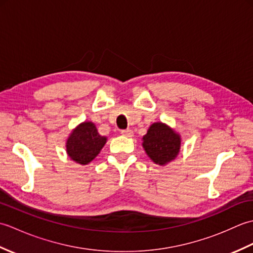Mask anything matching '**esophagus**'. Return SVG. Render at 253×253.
Returning <instances> with one entry per match:
<instances>
[{"label":"esophagus","instance_id":"obj_1","mask_svg":"<svg viewBox=\"0 0 253 253\" xmlns=\"http://www.w3.org/2000/svg\"><path fill=\"white\" fill-rule=\"evenodd\" d=\"M121 133H122L123 136L128 137V138H130V137H132V136H133V131H132L131 129H125V130H121Z\"/></svg>","mask_w":253,"mask_h":253}]
</instances>
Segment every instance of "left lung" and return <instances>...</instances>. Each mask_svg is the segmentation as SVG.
I'll list each match as a JSON object with an SVG mask.
<instances>
[{
    "instance_id": "8db88e82",
    "label": "left lung",
    "mask_w": 253,
    "mask_h": 253,
    "mask_svg": "<svg viewBox=\"0 0 253 253\" xmlns=\"http://www.w3.org/2000/svg\"><path fill=\"white\" fill-rule=\"evenodd\" d=\"M142 140L144 151L155 164H168L179 153L180 136L163 123L152 124Z\"/></svg>"
}]
</instances>
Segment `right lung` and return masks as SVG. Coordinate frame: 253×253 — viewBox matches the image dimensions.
<instances>
[{"label": "right lung", "mask_w": 253, "mask_h": 253, "mask_svg": "<svg viewBox=\"0 0 253 253\" xmlns=\"http://www.w3.org/2000/svg\"><path fill=\"white\" fill-rule=\"evenodd\" d=\"M106 143V137L101 136L92 122H84L69 135L66 141V152L75 162L89 164Z\"/></svg>", "instance_id": "add662e5"}]
</instances>
